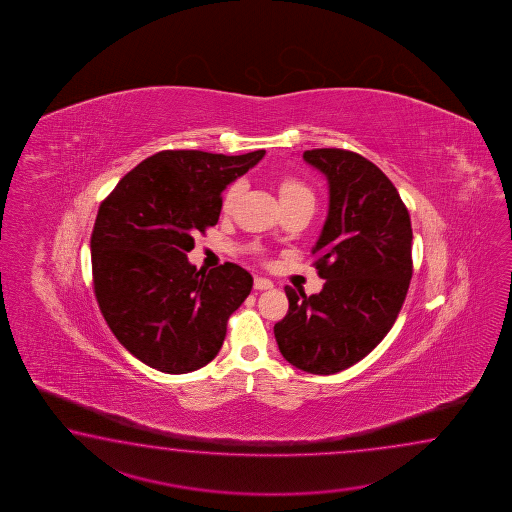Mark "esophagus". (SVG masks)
I'll return each mask as SVG.
<instances>
[{"mask_svg":"<svg viewBox=\"0 0 512 512\" xmlns=\"http://www.w3.org/2000/svg\"><path fill=\"white\" fill-rule=\"evenodd\" d=\"M254 289H256V291H267V289H272V282L271 280H267V278L256 276V278H254Z\"/></svg>","mask_w":512,"mask_h":512,"instance_id":"1","label":"esophagus"}]
</instances>
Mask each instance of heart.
<instances>
[{
    "mask_svg": "<svg viewBox=\"0 0 512 512\" xmlns=\"http://www.w3.org/2000/svg\"><path fill=\"white\" fill-rule=\"evenodd\" d=\"M241 183H234L229 186V190L223 196V210H229L232 205L236 203V199L240 196ZM278 194L282 203L285 201H293V199H300V197H313V192L309 190V186L305 185L304 181H300L294 175H285L280 185H278Z\"/></svg>",
    "mask_w": 512,
    "mask_h": 512,
    "instance_id": "b5f03b06",
    "label": "heart"
}]
</instances>
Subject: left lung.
I'll return each instance as SVG.
<instances>
[{"instance_id":"obj_1","label":"left lung","mask_w":512,"mask_h":512,"mask_svg":"<svg viewBox=\"0 0 512 512\" xmlns=\"http://www.w3.org/2000/svg\"><path fill=\"white\" fill-rule=\"evenodd\" d=\"M327 175L329 214L313 249L324 282L307 296L285 285L289 311L274 324L283 359L331 375L364 359L392 329L410 287L412 223L381 168L340 148L305 150Z\"/></svg>"}]
</instances>
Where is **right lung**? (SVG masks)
Segmentation results:
<instances>
[{
    "mask_svg": "<svg viewBox=\"0 0 512 512\" xmlns=\"http://www.w3.org/2000/svg\"><path fill=\"white\" fill-rule=\"evenodd\" d=\"M265 150L223 155L164 150L124 175L98 207L91 232L100 313L133 357L164 373H188L218 355L230 315L251 294L236 263L197 271L186 254L218 223L221 192Z\"/></svg>",
    "mask_w": 512,
    "mask_h": 512,
    "instance_id": "add662e5",
    "label": "right lung"
}]
</instances>
